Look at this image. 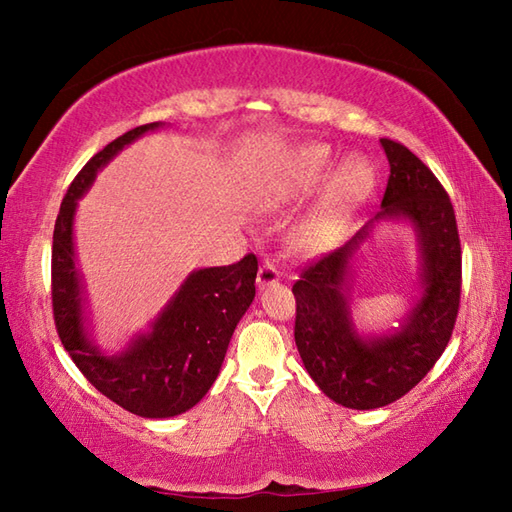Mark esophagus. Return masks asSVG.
Masks as SVG:
<instances>
[{"label":"esophagus","instance_id":"1","mask_svg":"<svg viewBox=\"0 0 512 512\" xmlns=\"http://www.w3.org/2000/svg\"><path fill=\"white\" fill-rule=\"evenodd\" d=\"M275 281H279V270H277L273 259H264L262 266H259V273H257V284L264 288V286L275 284Z\"/></svg>","mask_w":512,"mask_h":512}]
</instances>
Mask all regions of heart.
I'll return each instance as SVG.
<instances>
[{
    "instance_id": "obj_1",
    "label": "heart",
    "mask_w": 512,
    "mask_h": 512,
    "mask_svg": "<svg viewBox=\"0 0 512 512\" xmlns=\"http://www.w3.org/2000/svg\"><path fill=\"white\" fill-rule=\"evenodd\" d=\"M332 151L328 147H310L299 156L297 165L279 184V200H297L308 195L328 176L332 167ZM374 171L363 158H350L334 173L323 200L317 204L303 224L299 226V244L310 250H321L332 246L350 213L352 204H356L363 195L372 189Z\"/></svg>"
}]
</instances>
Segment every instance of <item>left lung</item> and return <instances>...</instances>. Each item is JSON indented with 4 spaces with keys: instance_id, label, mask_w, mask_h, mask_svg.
Instances as JSON below:
<instances>
[{
    "instance_id": "1",
    "label": "left lung",
    "mask_w": 512,
    "mask_h": 512,
    "mask_svg": "<svg viewBox=\"0 0 512 512\" xmlns=\"http://www.w3.org/2000/svg\"><path fill=\"white\" fill-rule=\"evenodd\" d=\"M380 145L389 160V180L376 220L405 217L416 226L422 299L396 334L365 341L354 332L343 288L367 228L345 246L312 259L292 286L301 361L325 396L350 409L385 407L431 372L447 350L462 295V246L449 193L405 145L389 138H380Z\"/></svg>"
}]
</instances>
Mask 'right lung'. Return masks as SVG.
<instances>
[{"label": "right lung", "mask_w": 512, "mask_h": 512, "mask_svg": "<svg viewBox=\"0 0 512 512\" xmlns=\"http://www.w3.org/2000/svg\"><path fill=\"white\" fill-rule=\"evenodd\" d=\"M154 127L158 123L140 125L112 140L85 162L68 187L52 235V314L74 365L103 396L136 416L171 418L198 405L220 374L237 323L255 299L257 257L248 253L231 266L195 270L160 314L154 330L121 356H103L90 345L74 266L76 200L90 189L107 160Z\"/></svg>", "instance_id": "right-lung-1"}]
</instances>
